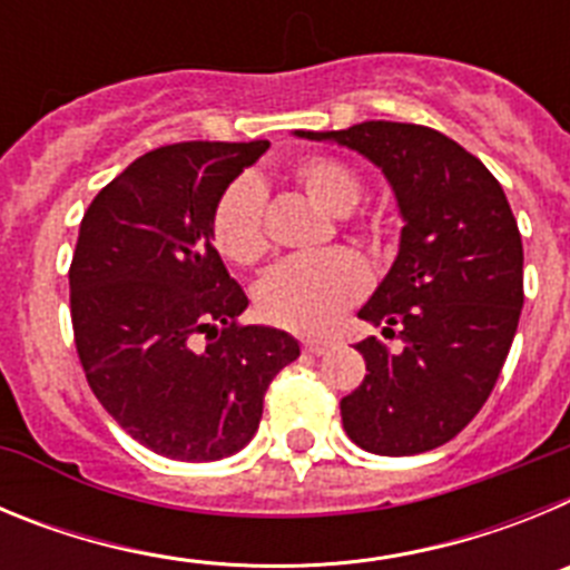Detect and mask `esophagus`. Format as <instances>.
<instances>
[{
	"label": "esophagus",
	"mask_w": 570,
	"mask_h": 570,
	"mask_svg": "<svg viewBox=\"0 0 570 570\" xmlns=\"http://www.w3.org/2000/svg\"><path fill=\"white\" fill-rule=\"evenodd\" d=\"M302 347H305V351H308V354H325V351H328L331 347V340H322V336H305V340H302Z\"/></svg>",
	"instance_id": "34e87169"
}]
</instances>
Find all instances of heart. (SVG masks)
Here are the masks:
<instances>
[{
    "mask_svg": "<svg viewBox=\"0 0 570 570\" xmlns=\"http://www.w3.org/2000/svg\"><path fill=\"white\" fill-rule=\"evenodd\" d=\"M291 183L311 205L331 216H345L360 205L362 179L354 168L334 156L311 154L288 168ZM216 250L236 265H254L268 250L265 236V199L259 185L239 179L230 185L210 219ZM380 234V225H374ZM367 288V274L354 256L325 254L311 259L282 262L259 282L256 302L262 316L296 334H322L334 328Z\"/></svg>",
    "mask_w": 570,
    "mask_h": 570,
    "instance_id": "1",
    "label": "heart"
}]
</instances>
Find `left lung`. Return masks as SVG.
Returning <instances> with one entry per match:
<instances>
[{
    "label": "left lung",
    "mask_w": 570,
    "mask_h": 570,
    "mask_svg": "<svg viewBox=\"0 0 570 570\" xmlns=\"http://www.w3.org/2000/svg\"><path fill=\"white\" fill-rule=\"evenodd\" d=\"M374 163L402 216L400 250L360 308L396 334L356 342L365 380L340 402L345 434L380 456L445 445L500 380L522 311V236L502 185L462 145L425 125L360 122L296 130Z\"/></svg>",
    "instance_id": "obj_1"
}]
</instances>
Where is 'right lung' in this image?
I'll return each mask as SVG.
<instances>
[{"label": "right lung", "mask_w": 570, "mask_h": 570, "mask_svg": "<svg viewBox=\"0 0 570 570\" xmlns=\"http://www.w3.org/2000/svg\"><path fill=\"white\" fill-rule=\"evenodd\" d=\"M271 142H176L130 163L85 210L70 320L90 391L136 442L214 462L254 440L299 342L236 325L248 296L214 248L219 196ZM199 333L209 345L196 348Z\"/></svg>", "instance_id": "obj_1"}]
</instances>
